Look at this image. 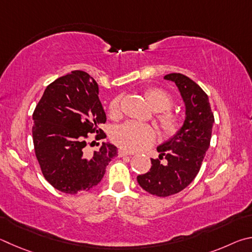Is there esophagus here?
<instances>
[{"instance_id": "34e87169", "label": "esophagus", "mask_w": 252, "mask_h": 252, "mask_svg": "<svg viewBox=\"0 0 252 252\" xmlns=\"http://www.w3.org/2000/svg\"><path fill=\"white\" fill-rule=\"evenodd\" d=\"M130 155H131L130 153L126 152V151H123V149H121V151L118 152V156H119V157H124V156H130Z\"/></svg>"}]
</instances>
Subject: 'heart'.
Instances as JSON below:
<instances>
[{
	"instance_id": "heart-1",
	"label": "heart",
	"mask_w": 252,
	"mask_h": 252,
	"mask_svg": "<svg viewBox=\"0 0 252 252\" xmlns=\"http://www.w3.org/2000/svg\"><path fill=\"white\" fill-rule=\"evenodd\" d=\"M149 105L156 112H162L158 115V122L161 127L162 133L168 137H174L177 135L183 127V121L178 115L169 110L174 105V99L168 92L161 88H151L145 93ZM109 113L117 115L121 108V97L117 96L110 100ZM156 139V131L148 124L137 122H126L117 126L114 129L113 140L114 143L123 149L128 152H137L148 147Z\"/></svg>"
}]
</instances>
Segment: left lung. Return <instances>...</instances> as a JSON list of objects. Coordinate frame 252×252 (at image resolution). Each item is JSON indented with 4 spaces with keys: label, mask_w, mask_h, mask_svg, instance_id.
Wrapping results in <instances>:
<instances>
[{
    "label": "left lung",
    "mask_w": 252,
    "mask_h": 252,
    "mask_svg": "<svg viewBox=\"0 0 252 252\" xmlns=\"http://www.w3.org/2000/svg\"><path fill=\"white\" fill-rule=\"evenodd\" d=\"M164 78L177 85L186 105V119L177 135L157 147L160 155L152 158L149 171L137 176L139 186L158 197L175 195L196 178L209 148L215 122L208 95L198 84L180 73L167 74ZM164 158L166 162L162 164Z\"/></svg>",
    "instance_id": "8db88e82"
}]
</instances>
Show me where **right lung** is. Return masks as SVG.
<instances>
[{"instance_id":"obj_1","label":"right lung","mask_w":252,"mask_h":252,"mask_svg":"<svg viewBox=\"0 0 252 252\" xmlns=\"http://www.w3.org/2000/svg\"><path fill=\"white\" fill-rule=\"evenodd\" d=\"M33 121L34 151L42 174L62 192L76 195L95 187L118 155L109 143L92 155L85 153L88 135L97 134L95 139L103 135L99 125L105 124L106 114L98 85L83 70H73L46 87Z\"/></svg>"}]
</instances>
